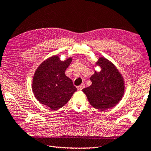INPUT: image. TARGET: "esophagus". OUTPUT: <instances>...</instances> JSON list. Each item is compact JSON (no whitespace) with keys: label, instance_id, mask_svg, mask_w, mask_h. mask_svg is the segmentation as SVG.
<instances>
[{"label":"esophagus","instance_id":"1","mask_svg":"<svg viewBox=\"0 0 151 151\" xmlns=\"http://www.w3.org/2000/svg\"><path fill=\"white\" fill-rule=\"evenodd\" d=\"M84 87H85L84 84H82L80 85V86H77V88H78V90H83Z\"/></svg>","mask_w":151,"mask_h":151}]
</instances>
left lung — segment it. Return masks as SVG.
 Listing matches in <instances>:
<instances>
[{
	"label": "left lung",
	"mask_w": 151,
	"mask_h": 151,
	"mask_svg": "<svg viewBox=\"0 0 151 151\" xmlns=\"http://www.w3.org/2000/svg\"><path fill=\"white\" fill-rule=\"evenodd\" d=\"M96 64L101 70L95 71L90 78L92 84L83 89V92L92 106L104 111L116 106L122 100L125 90L124 81L118 69L109 60L101 57Z\"/></svg>",
	"instance_id": "left-lung-1"
}]
</instances>
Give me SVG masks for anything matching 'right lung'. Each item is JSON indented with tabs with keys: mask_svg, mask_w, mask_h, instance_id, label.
Returning a JSON list of instances; mask_svg holds the SVG:
<instances>
[{
	"mask_svg": "<svg viewBox=\"0 0 151 151\" xmlns=\"http://www.w3.org/2000/svg\"><path fill=\"white\" fill-rule=\"evenodd\" d=\"M72 57L64 61L53 55L41 63L33 78L32 90L39 102L55 110L66 104L77 88L65 71Z\"/></svg>",
	"mask_w": 151,
	"mask_h": 151,
	"instance_id": "add662e5",
	"label": "right lung"
}]
</instances>
